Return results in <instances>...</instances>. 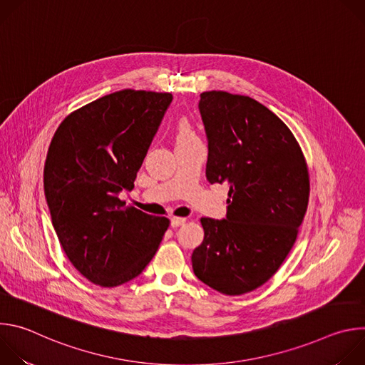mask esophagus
Instances as JSON below:
<instances>
[{"mask_svg":"<svg viewBox=\"0 0 365 365\" xmlns=\"http://www.w3.org/2000/svg\"><path fill=\"white\" fill-rule=\"evenodd\" d=\"M185 222H186V218H179V217H173V218L170 220V225H172L173 228H178V227L183 225Z\"/></svg>","mask_w":365,"mask_h":365,"instance_id":"esophagus-1","label":"esophagus"}]
</instances>
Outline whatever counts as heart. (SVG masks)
Returning a JSON list of instances; mask_svg holds the SVG:
<instances>
[{
  "label": "heart",
  "instance_id": "1",
  "mask_svg": "<svg viewBox=\"0 0 365 365\" xmlns=\"http://www.w3.org/2000/svg\"><path fill=\"white\" fill-rule=\"evenodd\" d=\"M196 140V134L193 131V128L189 125V123H180L178 127V143L182 141H192Z\"/></svg>",
  "mask_w": 365,
  "mask_h": 365
}]
</instances>
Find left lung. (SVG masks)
Returning <instances> with one entry per match:
<instances>
[{"label": "left lung", "instance_id": "obj_1", "mask_svg": "<svg viewBox=\"0 0 365 365\" xmlns=\"http://www.w3.org/2000/svg\"><path fill=\"white\" fill-rule=\"evenodd\" d=\"M206 179L228 183L227 217L202 218L192 252L195 276L237 296L263 286L292 250L309 200V173L287 125L263 103L222 91L202 92Z\"/></svg>", "mask_w": 365, "mask_h": 365}]
</instances>
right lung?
Here are the masks:
<instances>
[{"mask_svg":"<svg viewBox=\"0 0 365 365\" xmlns=\"http://www.w3.org/2000/svg\"><path fill=\"white\" fill-rule=\"evenodd\" d=\"M172 93L123 89L68 115L51 138L44 195L51 224L73 267L114 287L141 274L169 220L125 206Z\"/></svg>","mask_w":365,"mask_h":365,"instance_id":"add662e5","label":"right lung"}]
</instances>
